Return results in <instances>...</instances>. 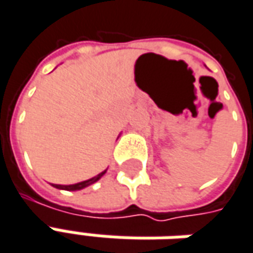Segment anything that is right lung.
Listing matches in <instances>:
<instances>
[{"mask_svg": "<svg viewBox=\"0 0 253 253\" xmlns=\"http://www.w3.org/2000/svg\"><path fill=\"white\" fill-rule=\"evenodd\" d=\"M106 173V169L103 170V172H100L99 175H96V176H93V178L88 179V180H84V182H80V183H74V185H53L57 189H63V190H81L84 187L89 186L92 183H95V182H98L103 175Z\"/></svg>", "mask_w": 253, "mask_h": 253, "instance_id": "obj_1", "label": "right lung"}]
</instances>
